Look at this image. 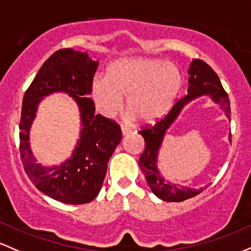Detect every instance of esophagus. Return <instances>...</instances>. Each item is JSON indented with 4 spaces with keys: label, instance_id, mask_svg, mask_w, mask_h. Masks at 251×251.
<instances>
[{
    "label": "esophagus",
    "instance_id": "esophagus-1",
    "mask_svg": "<svg viewBox=\"0 0 251 251\" xmlns=\"http://www.w3.org/2000/svg\"><path fill=\"white\" fill-rule=\"evenodd\" d=\"M121 130H122V134L123 135H126V134L131 133V129L128 128V126H121Z\"/></svg>",
    "mask_w": 251,
    "mask_h": 251
}]
</instances>
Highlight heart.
I'll list each match as a JSON object with an SVG mask.
<instances>
[{
  "mask_svg": "<svg viewBox=\"0 0 251 251\" xmlns=\"http://www.w3.org/2000/svg\"><path fill=\"white\" fill-rule=\"evenodd\" d=\"M181 77L178 70L161 60L148 58L125 59L111 65L106 78H95L91 94L96 106L106 117L123 108L141 123H154L176 100Z\"/></svg>",
  "mask_w": 251,
  "mask_h": 251,
  "instance_id": "obj_1",
  "label": "heart"
}]
</instances>
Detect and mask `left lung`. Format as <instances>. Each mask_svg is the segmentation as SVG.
<instances>
[{"label":"left lung","instance_id":"obj_1","mask_svg":"<svg viewBox=\"0 0 251 251\" xmlns=\"http://www.w3.org/2000/svg\"><path fill=\"white\" fill-rule=\"evenodd\" d=\"M188 73H190V78H188L190 86L187 89V95L176 100L171 108V110L162 118L156 121L155 125H146L139 130V133L145 139L146 147L142 155L140 156L139 163L141 166V171L145 174L151 192L166 201H184L186 199L196 197L197 194L202 192L206 188L193 190V188L178 187L176 185H171L167 181H165L157 172L156 156L162 137L165 135L166 129L171 126V123L179 115L182 106L196 97H199V96L211 95L216 103H221L223 105L225 114L229 120L230 115H231L227 94L222 86L218 75L213 71V69L209 64H206L201 59H194L190 65ZM230 139H231V134H230Z\"/></svg>","mask_w":251,"mask_h":251}]
</instances>
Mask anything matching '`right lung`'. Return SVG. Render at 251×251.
Wrapping results in <instances>:
<instances>
[{"label": "right lung", "instance_id": "1", "mask_svg": "<svg viewBox=\"0 0 251 251\" xmlns=\"http://www.w3.org/2000/svg\"><path fill=\"white\" fill-rule=\"evenodd\" d=\"M98 61L88 53L59 50L45 61L24 96L20 120V154L25 172L39 191L65 204L79 205L97 197L108 168V161L122 139L115 121L95 114L89 95ZM63 91L77 102L81 110V141L71 159L55 168L35 162L29 148V129L38 102L44 95Z\"/></svg>", "mask_w": 251, "mask_h": 251}]
</instances>
